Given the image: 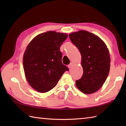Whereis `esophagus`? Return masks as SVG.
<instances>
[{
	"mask_svg": "<svg viewBox=\"0 0 126 126\" xmlns=\"http://www.w3.org/2000/svg\"><path fill=\"white\" fill-rule=\"evenodd\" d=\"M73 66V63H71L70 64L68 65V68H71Z\"/></svg>",
	"mask_w": 126,
	"mask_h": 126,
	"instance_id": "34e87169",
	"label": "esophagus"
}]
</instances>
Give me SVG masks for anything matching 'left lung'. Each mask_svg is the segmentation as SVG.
Instances as JSON below:
<instances>
[{"mask_svg":"<svg viewBox=\"0 0 126 126\" xmlns=\"http://www.w3.org/2000/svg\"><path fill=\"white\" fill-rule=\"evenodd\" d=\"M69 36L82 57L83 74L76 81V87L86 94L94 93L102 87L110 70V57L107 47L98 36L87 31L74 32Z\"/></svg>","mask_w":126,"mask_h":126,"instance_id":"8db88e82","label":"left lung"}]
</instances>
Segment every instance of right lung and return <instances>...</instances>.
I'll return each mask as SVG.
<instances>
[{"label": "right lung", "instance_id": "add662e5", "mask_svg": "<svg viewBox=\"0 0 126 126\" xmlns=\"http://www.w3.org/2000/svg\"><path fill=\"white\" fill-rule=\"evenodd\" d=\"M65 33L47 31L29 43L23 55L25 76L30 86L44 93L54 88L69 69L62 63L60 47L67 38Z\"/></svg>", "mask_w": 126, "mask_h": 126}]
</instances>
